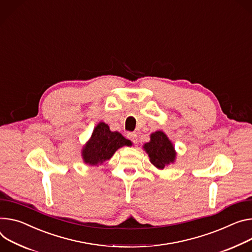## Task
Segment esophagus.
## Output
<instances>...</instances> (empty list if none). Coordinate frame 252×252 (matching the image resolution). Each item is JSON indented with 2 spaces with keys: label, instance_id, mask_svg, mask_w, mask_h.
Instances as JSON below:
<instances>
[{
  "label": "esophagus",
  "instance_id": "1",
  "mask_svg": "<svg viewBox=\"0 0 252 252\" xmlns=\"http://www.w3.org/2000/svg\"><path fill=\"white\" fill-rule=\"evenodd\" d=\"M127 139H129L133 144L138 143V135L135 132H128L127 133Z\"/></svg>",
  "mask_w": 252,
  "mask_h": 252
}]
</instances>
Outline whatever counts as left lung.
<instances>
[{
	"label": "left lung",
	"mask_w": 252,
	"mask_h": 252,
	"mask_svg": "<svg viewBox=\"0 0 252 252\" xmlns=\"http://www.w3.org/2000/svg\"><path fill=\"white\" fill-rule=\"evenodd\" d=\"M144 150L150 157L151 163L158 169L163 170L175 162L176 151L167 134L158 130L151 134V141L144 145Z\"/></svg>",
	"instance_id": "obj_1"
}]
</instances>
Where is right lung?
I'll use <instances>...</instances> for the list:
<instances>
[{
    "instance_id": "add662e5",
    "label": "right lung",
    "mask_w": 252,
    "mask_h": 252,
    "mask_svg": "<svg viewBox=\"0 0 252 252\" xmlns=\"http://www.w3.org/2000/svg\"><path fill=\"white\" fill-rule=\"evenodd\" d=\"M119 131H111L104 123H99L94 129L89 141L82 149L83 162L89 166L101 165L109 159L113 154L124 146H130Z\"/></svg>"
}]
</instances>
